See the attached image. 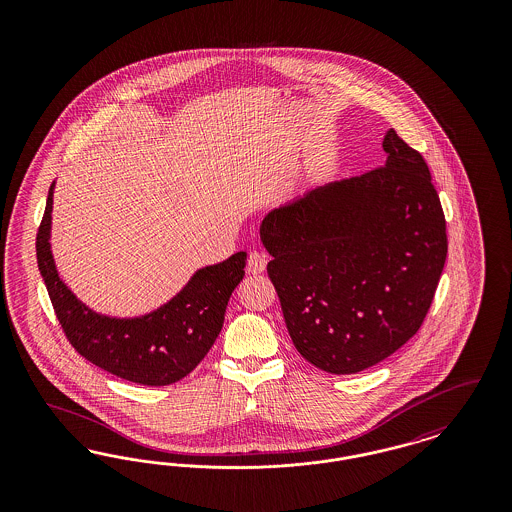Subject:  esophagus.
Instances as JSON below:
<instances>
[{
	"label": "esophagus",
	"instance_id": "34e87169",
	"mask_svg": "<svg viewBox=\"0 0 512 512\" xmlns=\"http://www.w3.org/2000/svg\"><path fill=\"white\" fill-rule=\"evenodd\" d=\"M268 257L265 253L251 251L247 257V272L249 274H261L267 268Z\"/></svg>",
	"mask_w": 512,
	"mask_h": 512
}]
</instances>
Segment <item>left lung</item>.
Wrapping results in <instances>:
<instances>
[{
  "label": "left lung",
  "mask_w": 512,
  "mask_h": 512,
  "mask_svg": "<svg viewBox=\"0 0 512 512\" xmlns=\"http://www.w3.org/2000/svg\"><path fill=\"white\" fill-rule=\"evenodd\" d=\"M382 147V167L318 186L261 224L293 345L330 374L361 372L411 340L447 257L424 157L393 128Z\"/></svg>",
  "instance_id": "obj_1"
}]
</instances>
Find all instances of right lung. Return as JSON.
Listing matches in <instances>:
<instances>
[{"label":"right lung","instance_id":"obj_1","mask_svg":"<svg viewBox=\"0 0 512 512\" xmlns=\"http://www.w3.org/2000/svg\"><path fill=\"white\" fill-rule=\"evenodd\" d=\"M51 195L53 184L36 234V257L69 343L86 361L134 384L169 386L188 376L219 336L228 299L244 278L247 253L197 270L182 292L151 315L101 317L74 297L55 270L49 251Z\"/></svg>","mask_w":512,"mask_h":512}]
</instances>
